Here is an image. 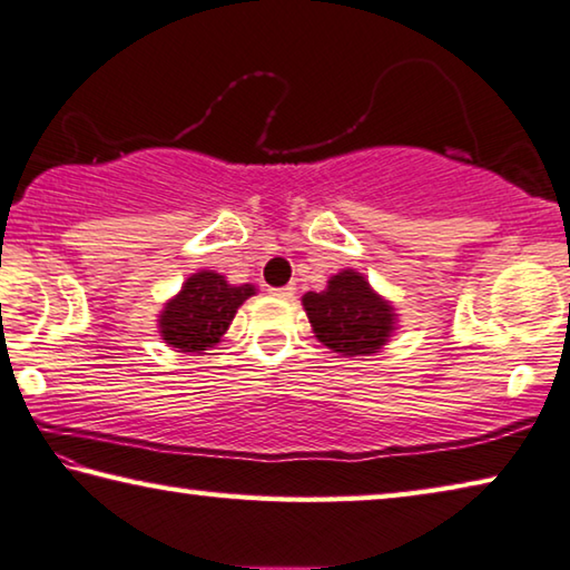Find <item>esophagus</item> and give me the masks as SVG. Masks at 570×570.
Returning a JSON list of instances; mask_svg holds the SVG:
<instances>
[{
    "mask_svg": "<svg viewBox=\"0 0 570 570\" xmlns=\"http://www.w3.org/2000/svg\"><path fill=\"white\" fill-rule=\"evenodd\" d=\"M277 297H285V301H287V297H293L295 295V285H285V287H275V291H273Z\"/></svg>",
    "mask_w": 570,
    "mask_h": 570,
    "instance_id": "34e87169",
    "label": "esophagus"
}]
</instances>
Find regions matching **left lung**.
<instances>
[{"mask_svg":"<svg viewBox=\"0 0 570 570\" xmlns=\"http://www.w3.org/2000/svg\"><path fill=\"white\" fill-rule=\"evenodd\" d=\"M303 305L318 341L343 356L376 353L394 331L391 307L353 269L331 277L323 293H307Z\"/></svg>","mask_w":570,"mask_h":570,"instance_id":"left-lung-1","label":"left lung"}]
</instances>
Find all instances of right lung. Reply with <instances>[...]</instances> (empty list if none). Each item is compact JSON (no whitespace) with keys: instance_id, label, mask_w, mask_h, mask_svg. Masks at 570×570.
Segmentation results:
<instances>
[{"instance_id":"right-lung-1","label":"right lung","mask_w":570,"mask_h":570,"mask_svg":"<svg viewBox=\"0 0 570 570\" xmlns=\"http://www.w3.org/2000/svg\"><path fill=\"white\" fill-rule=\"evenodd\" d=\"M255 295L252 285L232 287L217 273L191 275L181 293L166 303L161 313V335L169 346L184 353H199L219 343L222 333L229 328L237 307Z\"/></svg>"}]
</instances>
